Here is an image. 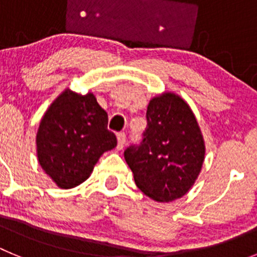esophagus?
Here are the masks:
<instances>
[{"label":"esophagus","instance_id":"1","mask_svg":"<svg viewBox=\"0 0 257 257\" xmlns=\"http://www.w3.org/2000/svg\"><path fill=\"white\" fill-rule=\"evenodd\" d=\"M117 140H118L117 148L119 149V151H122V149L124 148V145H126V135H124L123 133L118 134V135H117Z\"/></svg>","mask_w":257,"mask_h":257}]
</instances>
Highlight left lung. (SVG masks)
Here are the masks:
<instances>
[{
	"mask_svg": "<svg viewBox=\"0 0 257 257\" xmlns=\"http://www.w3.org/2000/svg\"><path fill=\"white\" fill-rule=\"evenodd\" d=\"M147 121L144 139L124 151V160L144 194L172 202L187 194L198 178L206 153L203 135L190 106L174 92L149 101Z\"/></svg>",
	"mask_w": 257,
	"mask_h": 257,
	"instance_id": "obj_1",
	"label": "left lung"
}]
</instances>
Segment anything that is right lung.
<instances>
[{"mask_svg":"<svg viewBox=\"0 0 257 257\" xmlns=\"http://www.w3.org/2000/svg\"><path fill=\"white\" fill-rule=\"evenodd\" d=\"M38 163L61 189H70L91 175L117 138L108 130V114L92 92L67 88L50 104L36 135Z\"/></svg>","mask_w":257,"mask_h":257,"instance_id":"obj_1","label":"right lung"}]
</instances>
